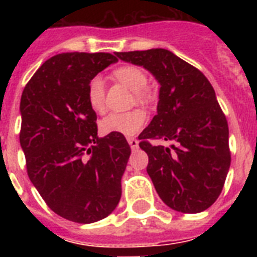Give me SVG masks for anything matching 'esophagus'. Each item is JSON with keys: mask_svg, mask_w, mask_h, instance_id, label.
<instances>
[{"mask_svg": "<svg viewBox=\"0 0 257 257\" xmlns=\"http://www.w3.org/2000/svg\"><path fill=\"white\" fill-rule=\"evenodd\" d=\"M128 143H129V145H131V148H132L133 151L139 148V140H137V139H135V137H129Z\"/></svg>", "mask_w": 257, "mask_h": 257, "instance_id": "esophagus-1", "label": "esophagus"}]
</instances>
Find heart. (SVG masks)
<instances>
[{
    "mask_svg": "<svg viewBox=\"0 0 257 257\" xmlns=\"http://www.w3.org/2000/svg\"><path fill=\"white\" fill-rule=\"evenodd\" d=\"M116 80L128 86L139 101L145 98L144 90L148 82V77L144 70L133 65H125L117 68L113 72ZM88 102L90 108L97 113H102L105 109V89L104 82L100 77H94L88 85ZM147 122V116L140 109H135L126 113H110L100 122L101 132L104 135L117 133L122 136H133L143 129Z\"/></svg>",
    "mask_w": 257,
    "mask_h": 257,
    "instance_id": "b5f03b06",
    "label": "heart"
}]
</instances>
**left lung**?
<instances>
[{
  "instance_id": "1",
  "label": "left lung",
  "mask_w": 257,
  "mask_h": 257,
  "mask_svg": "<svg viewBox=\"0 0 257 257\" xmlns=\"http://www.w3.org/2000/svg\"><path fill=\"white\" fill-rule=\"evenodd\" d=\"M160 84L157 114L140 135L149 159L147 172L160 199L183 213H199L223 191L231 165L229 131L211 82L167 49L118 52ZM172 141L171 149L149 140Z\"/></svg>"
}]
</instances>
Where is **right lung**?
<instances>
[{
	"label": "right lung",
	"mask_w": 257,
	"mask_h": 257,
	"mask_svg": "<svg viewBox=\"0 0 257 257\" xmlns=\"http://www.w3.org/2000/svg\"><path fill=\"white\" fill-rule=\"evenodd\" d=\"M117 62L110 53H61L46 60L21 96L20 144L30 181L48 207L74 223L110 215L131 156L122 135L97 136L88 85Z\"/></svg>",
	"instance_id": "obj_1"
}]
</instances>
